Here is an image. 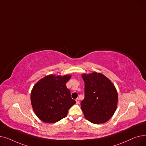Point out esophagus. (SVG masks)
I'll use <instances>...</instances> for the list:
<instances>
[{
    "label": "esophagus",
    "mask_w": 146,
    "mask_h": 146,
    "mask_svg": "<svg viewBox=\"0 0 146 146\" xmlns=\"http://www.w3.org/2000/svg\"><path fill=\"white\" fill-rule=\"evenodd\" d=\"M76 103H77L78 104H79V102H80V101H79V98L76 99Z\"/></svg>",
    "instance_id": "obj_1"
}]
</instances>
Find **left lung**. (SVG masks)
Wrapping results in <instances>:
<instances>
[{"mask_svg": "<svg viewBox=\"0 0 146 146\" xmlns=\"http://www.w3.org/2000/svg\"><path fill=\"white\" fill-rule=\"evenodd\" d=\"M85 82V98L80 106L86 119L94 124L108 121L115 112L117 91L112 82L101 73L82 75Z\"/></svg>", "mask_w": 146, "mask_h": 146, "instance_id": "8db88e82", "label": "left lung"}]
</instances>
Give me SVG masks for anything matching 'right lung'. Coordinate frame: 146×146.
I'll return each mask as SVG.
<instances>
[{"instance_id": "right-lung-1", "label": "right lung", "mask_w": 146, "mask_h": 146, "mask_svg": "<svg viewBox=\"0 0 146 146\" xmlns=\"http://www.w3.org/2000/svg\"><path fill=\"white\" fill-rule=\"evenodd\" d=\"M70 77L47 76L33 87L31 104L36 116L43 122L54 123L65 118L68 110L76 104L66 85Z\"/></svg>"}]
</instances>
